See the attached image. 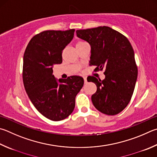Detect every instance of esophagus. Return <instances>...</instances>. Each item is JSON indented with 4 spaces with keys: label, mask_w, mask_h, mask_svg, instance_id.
Segmentation results:
<instances>
[{
    "label": "esophagus",
    "mask_w": 157,
    "mask_h": 157,
    "mask_svg": "<svg viewBox=\"0 0 157 157\" xmlns=\"http://www.w3.org/2000/svg\"><path fill=\"white\" fill-rule=\"evenodd\" d=\"M84 83L87 84V79H86V77H84Z\"/></svg>",
    "instance_id": "obj_1"
}]
</instances>
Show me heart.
I'll return each mask as SVG.
<instances>
[{
	"instance_id": "heart-1",
	"label": "heart",
	"mask_w": 157,
	"mask_h": 157,
	"mask_svg": "<svg viewBox=\"0 0 157 157\" xmlns=\"http://www.w3.org/2000/svg\"><path fill=\"white\" fill-rule=\"evenodd\" d=\"M82 43H83V42H78V43L77 44H82Z\"/></svg>"
}]
</instances>
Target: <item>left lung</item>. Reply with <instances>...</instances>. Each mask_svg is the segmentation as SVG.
Segmentation results:
<instances>
[{
    "label": "left lung",
    "instance_id": "1",
    "mask_svg": "<svg viewBox=\"0 0 157 157\" xmlns=\"http://www.w3.org/2000/svg\"><path fill=\"white\" fill-rule=\"evenodd\" d=\"M79 38L90 46V65L104 69V80L90 77L97 91L91 100L97 109L108 115L121 112L130 101L138 71L132 45L126 37L109 27L76 31Z\"/></svg>",
    "mask_w": 157,
    "mask_h": 157
}]
</instances>
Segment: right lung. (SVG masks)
Masks as SVG:
<instances>
[{
	"instance_id": "obj_1",
	"label": "right lung",
	"mask_w": 157,
	"mask_h": 157,
	"mask_svg": "<svg viewBox=\"0 0 157 157\" xmlns=\"http://www.w3.org/2000/svg\"><path fill=\"white\" fill-rule=\"evenodd\" d=\"M75 29L44 31L31 39L23 57L22 78L33 106L45 117L61 121L74 110L75 97L84 85L80 76L56 79L55 64L62 62V51L72 40Z\"/></svg>"
}]
</instances>
